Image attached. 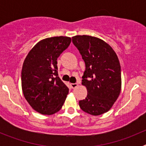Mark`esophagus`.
Segmentation results:
<instances>
[{"label":"esophagus","mask_w":146,"mask_h":146,"mask_svg":"<svg viewBox=\"0 0 146 146\" xmlns=\"http://www.w3.org/2000/svg\"><path fill=\"white\" fill-rule=\"evenodd\" d=\"M77 86H78V84H77V83H72V84H71V87H72V88H76Z\"/></svg>","instance_id":"obj_1"}]
</instances>
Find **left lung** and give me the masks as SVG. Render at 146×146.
Wrapping results in <instances>:
<instances>
[{
	"instance_id": "obj_1",
	"label": "left lung",
	"mask_w": 146,
	"mask_h": 146,
	"mask_svg": "<svg viewBox=\"0 0 146 146\" xmlns=\"http://www.w3.org/2000/svg\"><path fill=\"white\" fill-rule=\"evenodd\" d=\"M72 42L86 64L82 83L87 88L81 109L93 115L109 110L121 92V72L118 56L103 40L91 36H75Z\"/></svg>"
}]
</instances>
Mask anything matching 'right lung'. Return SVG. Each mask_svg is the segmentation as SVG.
<instances>
[{"mask_svg":"<svg viewBox=\"0 0 146 146\" xmlns=\"http://www.w3.org/2000/svg\"><path fill=\"white\" fill-rule=\"evenodd\" d=\"M71 41L66 36L42 40L32 48L23 63V94L32 108L42 115L58 112L69 94L68 87L58 77L57 59Z\"/></svg>","mask_w":146,"mask_h":146,"instance_id":"1","label":"right lung"}]
</instances>
